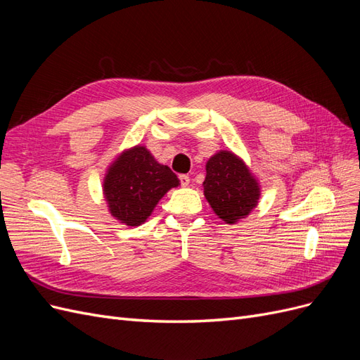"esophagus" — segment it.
I'll use <instances>...</instances> for the list:
<instances>
[{"instance_id": "esophagus-1", "label": "esophagus", "mask_w": 360, "mask_h": 360, "mask_svg": "<svg viewBox=\"0 0 360 360\" xmlns=\"http://www.w3.org/2000/svg\"><path fill=\"white\" fill-rule=\"evenodd\" d=\"M179 179H180V183H181L183 188H186L188 184L191 183V179H189V176H186V174H181V176H180Z\"/></svg>"}]
</instances>
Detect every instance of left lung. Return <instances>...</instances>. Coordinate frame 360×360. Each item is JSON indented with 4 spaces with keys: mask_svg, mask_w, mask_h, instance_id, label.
Here are the masks:
<instances>
[{
    "mask_svg": "<svg viewBox=\"0 0 360 360\" xmlns=\"http://www.w3.org/2000/svg\"><path fill=\"white\" fill-rule=\"evenodd\" d=\"M205 172L204 197L225 224H236L255 209L259 183L233 151H217L207 160Z\"/></svg>",
    "mask_w": 360,
    "mask_h": 360,
    "instance_id": "left-lung-1",
    "label": "left lung"
}]
</instances>
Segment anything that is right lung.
I'll list each match as a JSON object with an SVG mask.
<instances>
[{"label": "right lung", "mask_w": 360, "mask_h": 360, "mask_svg": "<svg viewBox=\"0 0 360 360\" xmlns=\"http://www.w3.org/2000/svg\"><path fill=\"white\" fill-rule=\"evenodd\" d=\"M180 180L144 146L124 150L108 168L103 195L110 213L124 225L144 224L156 204Z\"/></svg>", "instance_id": "right-lung-1"}]
</instances>
